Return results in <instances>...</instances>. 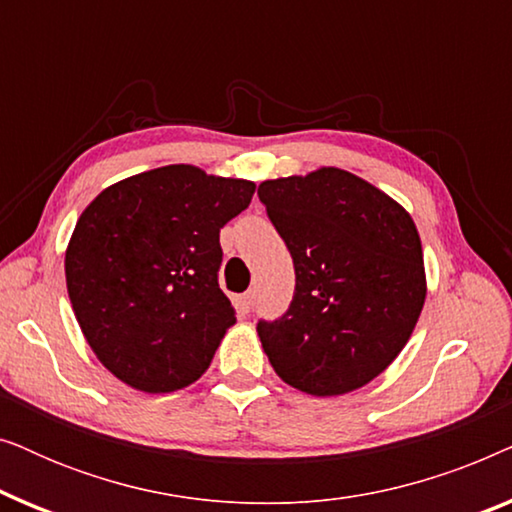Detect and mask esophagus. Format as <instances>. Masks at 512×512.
Returning a JSON list of instances; mask_svg holds the SVG:
<instances>
[{
  "label": "esophagus",
  "instance_id": "1",
  "mask_svg": "<svg viewBox=\"0 0 512 512\" xmlns=\"http://www.w3.org/2000/svg\"><path fill=\"white\" fill-rule=\"evenodd\" d=\"M254 300H256V293L254 291L242 293V296H240V310H242V314H249L251 310H254Z\"/></svg>",
  "mask_w": 512,
  "mask_h": 512
}]
</instances>
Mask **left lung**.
Returning <instances> with one entry per match:
<instances>
[{
	"label": "left lung",
	"instance_id": "1",
	"mask_svg": "<svg viewBox=\"0 0 512 512\" xmlns=\"http://www.w3.org/2000/svg\"><path fill=\"white\" fill-rule=\"evenodd\" d=\"M258 198L296 270L289 310L256 326L272 368L312 396L363 387L401 354L424 307L415 223L338 167L263 181Z\"/></svg>",
	"mask_w": 512,
	"mask_h": 512
}]
</instances>
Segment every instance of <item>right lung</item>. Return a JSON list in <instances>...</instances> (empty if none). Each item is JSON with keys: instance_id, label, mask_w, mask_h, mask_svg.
I'll use <instances>...</instances> for the list:
<instances>
[{"instance_id": "add662e5", "label": "right lung", "mask_w": 512, "mask_h": 512, "mask_svg": "<svg viewBox=\"0 0 512 512\" xmlns=\"http://www.w3.org/2000/svg\"><path fill=\"white\" fill-rule=\"evenodd\" d=\"M254 191V181L167 165L86 207L67 247V291L88 345L118 380L167 394L209 368L235 324L219 286V233Z\"/></svg>"}]
</instances>
